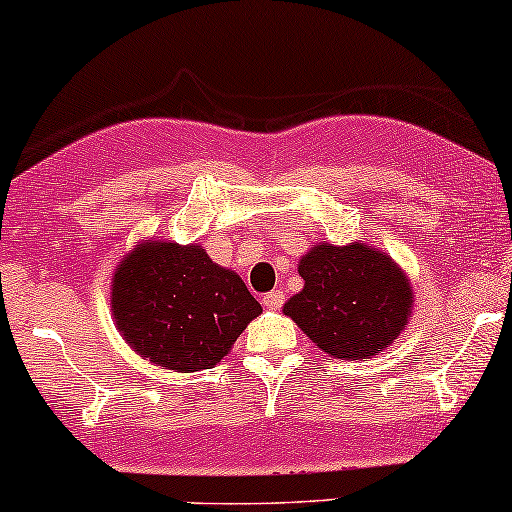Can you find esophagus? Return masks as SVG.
Segmentation results:
<instances>
[{"instance_id":"34e87169","label":"esophagus","mask_w":512,"mask_h":512,"mask_svg":"<svg viewBox=\"0 0 512 512\" xmlns=\"http://www.w3.org/2000/svg\"><path fill=\"white\" fill-rule=\"evenodd\" d=\"M262 303H264V307H269V310H279V307L286 303V293L283 291H272V293H267L262 298Z\"/></svg>"}]
</instances>
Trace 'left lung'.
<instances>
[{
	"mask_svg": "<svg viewBox=\"0 0 512 512\" xmlns=\"http://www.w3.org/2000/svg\"><path fill=\"white\" fill-rule=\"evenodd\" d=\"M303 291L283 315L341 360H365L403 334L412 312V286L403 269L372 245L319 243L298 264Z\"/></svg>",
	"mask_w": 512,
	"mask_h": 512,
	"instance_id": "obj_1",
	"label": "left lung"
}]
</instances>
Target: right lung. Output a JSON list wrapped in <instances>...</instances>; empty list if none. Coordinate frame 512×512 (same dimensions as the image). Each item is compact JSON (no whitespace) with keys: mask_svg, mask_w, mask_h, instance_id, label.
<instances>
[{"mask_svg":"<svg viewBox=\"0 0 512 512\" xmlns=\"http://www.w3.org/2000/svg\"><path fill=\"white\" fill-rule=\"evenodd\" d=\"M260 312L243 279L209 260L197 243L147 240L114 272L116 329L135 353L162 369L214 367Z\"/></svg>","mask_w":512,"mask_h":512,"instance_id":"obj_1","label":"right lung"}]
</instances>
